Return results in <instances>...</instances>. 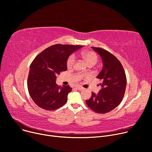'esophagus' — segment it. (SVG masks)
I'll list each match as a JSON object with an SVG mask.
<instances>
[{
	"instance_id": "obj_1",
	"label": "esophagus",
	"mask_w": 152,
	"mask_h": 152,
	"mask_svg": "<svg viewBox=\"0 0 152 152\" xmlns=\"http://www.w3.org/2000/svg\"><path fill=\"white\" fill-rule=\"evenodd\" d=\"M75 88L76 89V90H83V88L82 87V86H75Z\"/></svg>"
}]
</instances>
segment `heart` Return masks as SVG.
<instances>
[{
    "mask_svg": "<svg viewBox=\"0 0 152 152\" xmlns=\"http://www.w3.org/2000/svg\"><path fill=\"white\" fill-rule=\"evenodd\" d=\"M80 56L86 62L89 66L95 65L98 61V57L96 53L91 51H83L80 53ZM75 63V58L74 55H70L66 62V66L68 69L74 68Z\"/></svg>",
    "mask_w": 152,
    "mask_h": 152,
    "instance_id": "1",
    "label": "heart"
}]
</instances>
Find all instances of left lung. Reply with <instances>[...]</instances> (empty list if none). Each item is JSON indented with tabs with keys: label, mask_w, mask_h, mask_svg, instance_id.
<instances>
[{
	"label": "left lung",
	"mask_w": 152,
	"mask_h": 152,
	"mask_svg": "<svg viewBox=\"0 0 152 152\" xmlns=\"http://www.w3.org/2000/svg\"><path fill=\"white\" fill-rule=\"evenodd\" d=\"M100 55L103 67L97 78L101 80L102 89L97 94L92 92L90 99L86 101L89 108L97 113H106L120 104L125 93L126 76L120 61L105 49L91 47Z\"/></svg>",
	"instance_id": "left-lung-1"
}]
</instances>
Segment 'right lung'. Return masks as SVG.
<instances>
[{"instance_id": "add662e5", "label": "right lung", "mask_w": 152, "mask_h": 152, "mask_svg": "<svg viewBox=\"0 0 152 152\" xmlns=\"http://www.w3.org/2000/svg\"><path fill=\"white\" fill-rule=\"evenodd\" d=\"M82 47L56 44L44 50L34 58L30 65L27 84L32 99L39 107L55 110L66 103L72 88L69 85H58L56 75L67 70L69 56Z\"/></svg>"}]
</instances>
